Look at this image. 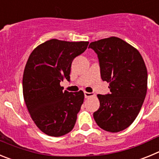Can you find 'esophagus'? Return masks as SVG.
Wrapping results in <instances>:
<instances>
[{"instance_id":"1","label":"esophagus","mask_w":159,"mask_h":159,"mask_svg":"<svg viewBox=\"0 0 159 159\" xmlns=\"http://www.w3.org/2000/svg\"><path fill=\"white\" fill-rule=\"evenodd\" d=\"M84 96H85V98H86V99H88V98H90V97L95 96V94L90 93V92H84Z\"/></svg>"}]
</instances>
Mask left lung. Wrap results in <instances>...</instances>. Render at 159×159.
I'll return each instance as SVG.
<instances>
[{"label":"left lung","instance_id":"left-lung-1","mask_svg":"<svg viewBox=\"0 0 159 159\" xmlns=\"http://www.w3.org/2000/svg\"><path fill=\"white\" fill-rule=\"evenodd\" d=\"M88 48L97 54L102 80L110 84V93L97 95L100 106L94 119L107 131L125 130L136 119L147 95L144 60L137 49L116 36L92 42Z\"/></svg>","mask_w":159,"mask_h":159}]
</instances>
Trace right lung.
<instances>
[{"label":"right lung","mask_w":159,"mask_h":159,"mask_svg":"<svg viewBox=\"0 0 159 159\" xmlns=\"http://www.w3.org/2000/svg\"><path fill=\"white\" fill-rule=\"evenodd\" d=\"M88 43L52 39L29 56L23 75L24 99L32 120L48 135H64L75 126L84 92H63L60 82H70L71 63Z\"/></svg>","instance_id":"obj_1"}]
</instances>
